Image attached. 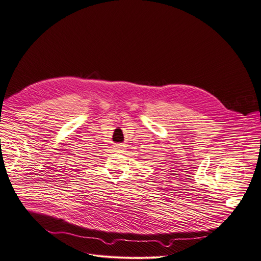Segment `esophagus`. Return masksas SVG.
Returning <instances> with one entry per match:
<instances>
[{"instance_id":"obj_1","label":"esophagus","mask_w":261,"mask_h":261,"mask_svg":"<svg viewBox=\"0 0 261 261\" xmlns=\"http://www.w3.org/2000/svg\"><path fill=\"white\" fill-rule=\"evenodd\" d=\"M124 145H120V144H118V145H116L115 146V149H117V150H121V149H123L124 147H123Z\"/></svg>"}]
</instances>
